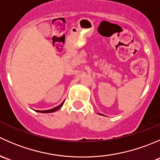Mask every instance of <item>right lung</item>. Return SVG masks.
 <instances>
[{"mask_svg": "<svg viewBox=\"0 0 160 160\" xmlns=\"http://www.w3.org/2000/svg\"><path fill=\"white\" fill-rule=\"evenodd\" d=\"M63 103L64 102H62V104H59V106H57V107L54 108H52V109H50V110H47V111H37V112H40V113H52V112H54V111L59 110V109L62 106Z\"/></svg>", "mask_w": 160, "mask_h": 160, "instance_id": "obj_1", "label": "right lung"}]
</instances>
